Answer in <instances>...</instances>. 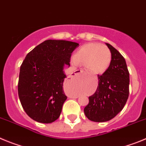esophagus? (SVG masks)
<instances>
[{
  "mask_svg": "<svg viewBox=\"0 0 146 146\" xmlns=\"http://www.w3.org/2000/svg\"><path fill=\"white\" fill-rule=\"evenodd\" d=\"M84 72V70H75V74H78V73H81Z\"/></svg>",
  "mask_w": 146,
  "mask_h": 146,
  "instance_id": "esophagus-1",
  "label": "esophagus"
}]
</instances>
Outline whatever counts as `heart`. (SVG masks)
Listing matches in <instances>:
<instances>
[{"label":"heart","mask_w":146,"mask_h":146,"mask_svg":"<svg viewBox=\"0 0 146 146\" xmlns=\"http://www.w3.org/2000/svg\"><path fill=\"white\" fill-rule=\"evenodd\" d=\"M111 52L108 47L98 43H89L82 46L72 58L73 65L84 64L89 73L102 74L111 62Z\"/></svg>","instance_id":"obj_1"}]
</instances>
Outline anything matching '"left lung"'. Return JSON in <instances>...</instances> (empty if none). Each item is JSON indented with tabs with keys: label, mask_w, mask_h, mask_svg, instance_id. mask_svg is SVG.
<instances>
[{
	"label": "left lung",
	"mask_w": 146,
	"mask_h": 146,
	"mask_svg": "<svg viewBox=\"0 0 146 146\" xmlns=\"http://www.w3.org/2000/svg\"><path fill=\"white\" fill-rule=\"evenodd\" d=\"M111 52V62L103 74L98 75V86L89 98L84 113L89 120L104 122L111 120L124 108L129 97V73L124 57L106 44Z\"/></svg>",
	"instance_id": "left-lung-1"
}]
</instances>
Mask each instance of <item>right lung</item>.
Masks as SVG:
<instances>
[{"label": "right lung", "instance_id": "1", "mask_svg": "<svg viewBox=\"0 0 146 146\" xmlns=\"http://www.w3.org/2000/svg\"><path fill=\"white\" fill-rule=\"evenodd\" d=\"M79 44L46 40L29 52L20 67L18 94L22 108L32 119L48 124L60 117L67 97L63 90L65 65Z\"/></svg>", "mask_w": 146, "mask_h": 146}]
</instances>
